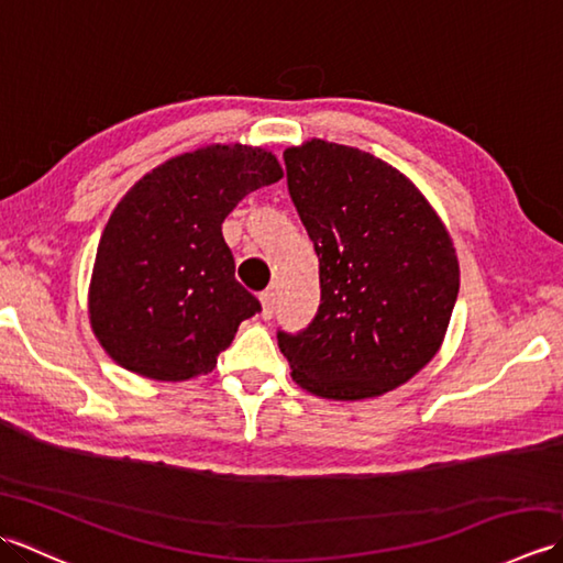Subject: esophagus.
<instances>
[{"instance_id":"esophagus-1","label":"esophagus","mask_w":563,"mask_h":563,"mask_svg":"<svg viewBox=\"0 0 563 563\" xmlns=\"http://www.w3.org/2000/svg\"><path fill=\"white\" fill-rule=\"evenodd\" d=\"M275 300H278V297H275V290H273V288L261 292V317H263V319H271V317H273Z\"/></svg>"}]
</instances>
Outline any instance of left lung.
<instances>
[{
    "instance_id": "left-lung-1",
    "label": "left lung",
    "mask_w": 563,
    "mask_h": 563,
    "mask_svg": "<svg viewBox=\"0 0 563 563\" xmlns=\"http://www.w3.org/2000/svg\"><path fill=\"white\" fill-rule=\"evenodd\" d=\"M283 159L321 288L309 327L278 331L292 379L341 401L397 389L438 353L457 302L445 224L409 178L369 152L309 140Z\"/></svg>"
}]
</instances>
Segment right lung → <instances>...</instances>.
Listing matches in <instances>:
<instances>
[{"mask_svg":"<svg viewBox=\"0 0 563 563\" xmlns=\"http://www.w3.org/2000/svg\"><path fill=\"white\" fill-rule=\"evenodd\" d=\"M283 178L271 152L210 145L164 162L118 202L101 234L89 319L130 373L208 375L261 302L234 278L222 222L251 190Z\"/></svg>","mask_w":563,"mask_h":563,"instance_id":"add662e5","label":"right lung"}]
</instances>
